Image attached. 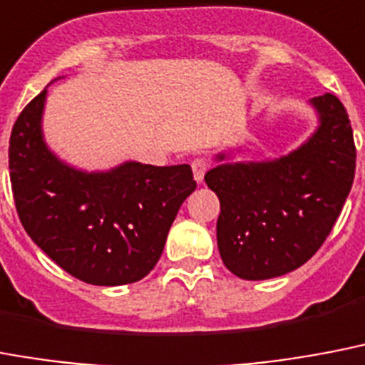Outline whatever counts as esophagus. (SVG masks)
<instances>
[{
	"mask_svg": "<svg viewBox=\"0 0 365 365\" xmlns=\"http://www.w3.org/2000/svg\"><path fill=\"white\" fill-rule=\"evenodd\" d=\"M207 169H209V162L205 158H194V162H192V171H194L196 182H203Z\"/></svg>",
	"mask_w": 365,
	"mask_h": 365,
	"instance_id": "esophagus-1",
	"label": "esophagus"
}]
</instances>
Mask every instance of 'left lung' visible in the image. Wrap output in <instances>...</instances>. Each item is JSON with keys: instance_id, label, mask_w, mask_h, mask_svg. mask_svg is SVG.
<instances>
[{"instance_id": "1", "label": "left lung", "mask_w": 365, "mask_h": 365, "mask_svg": "<svg viewBox=\"0 0 365 365\" xmlns=\"http://www.w3.org/2000/svg\"><path fill=\"white\" fill-rule=\"evenodd\" d=\"M319 128L287 156L224 162L205 173L220 200L218 250L233 275L264 281L298 269L330 235L351 192L356 148L345 107L334 94L309 101Z\"/></svg>"}]
</instances>
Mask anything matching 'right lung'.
I'll return each mask as SVG.
<instances>
[{
	"label": "right lung",
	"mask_w": 365,
	"mask_h": 365,
	"mask_svg": "<svg viewBox=\"0 0 365 365\" xmlns=\"http://www.w3.org/2000/svg\"><path fill=\"white\" fill-rule=\"evenodd\" d=\"M46 88L20 113L9 141V169L20 222L69 275L98 287L141 281L158 264L182 201L196 190L188 164L124 162L81 171L43 139Z\"/></svg>",
	"instance_id": "add662e5"
}]
</instances>
